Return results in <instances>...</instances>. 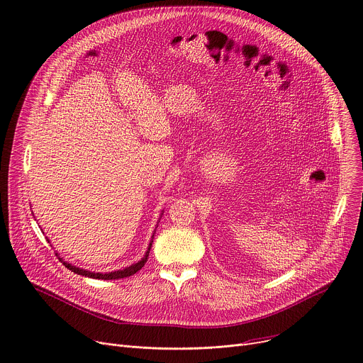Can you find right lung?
<instances>
[{"label": "right lung", "mask_w": 363, "mask_h": 363, "mask_svg": "<svg viewBox=\"0 0 363 363\" xmlns=\"http://www.w3.org/2000/svg\"><path fill=\"white\" fill-rule=\"evenodd\" d=\"M161 215H162V213H161ZM157 226H158V225H157ZM45 238H47V236H45ZM152 239H154V233H152ZM152 239H151V242H150V245H148V250H147L145 255L141 258V261H138L137 264H133V265H130V267H127V268H124V269H118V271H112V272H95V271L92 272V271H88V269H82V268H78V267H75V265L67 262L65 259L60 258V254H58V252H57L55 255H57L58 259L65 265V268H68L69 271H72V272L77 274V275H82V277L92 278V279H104V281L121 279V278H127V277H131V275L137 274V272L145 265V262L148 261V257H150V251H151L152 242H154ZM47 240L50 242L48 238H47Z\"/></svg>", "instance_id": "1"}]
</instances>
